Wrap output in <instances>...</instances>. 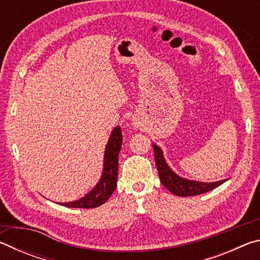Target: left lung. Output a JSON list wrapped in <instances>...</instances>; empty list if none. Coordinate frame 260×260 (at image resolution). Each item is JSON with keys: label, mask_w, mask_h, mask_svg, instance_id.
I'll return each mask as SVG.
<instances>
[{"label": "left lung", "mask_w": 260, "mask_h": 260, "mask_svg": "<svg viewBox=\"0 0 260 260\" xmlns=\"http://www.w3.org/2000/svg\"><path fill=\"white\" fill-rule=\"evenodd\" d=\"M152 148L153 152H155V162L160 181L174 195L181 197L201 195V193L212 190V189L219 187L220 184L227 181V179H225L215 182H201L180 177L166 162L160 147L152 143Z\"/></svg>", "instance_id": "obj_1"}]
</instances>
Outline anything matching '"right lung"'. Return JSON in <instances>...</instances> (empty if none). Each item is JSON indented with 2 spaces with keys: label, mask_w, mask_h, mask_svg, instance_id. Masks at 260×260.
Segmentation results:
<instances>
[{
  "label": "right lung",
  "mask_w": 260,
  "mask_h": 260,
  "mask_svg": "<svg viewBox=\"0 0 260 260\" xmlns=\"http://www.w3.org/2000/svg\"><path fill=\"white\" fill-rule=\"evenodd\" d=\"M121 143V128L120 126H117L112 129L107 146H105L103 171L99 182L81 199L67 202V203H60V205L68 206V208L91 209L104 204L110 199L117 186L118 157H119Z\"/></svg>",
  "instance_id": "add662e5"
}]
</instances>
